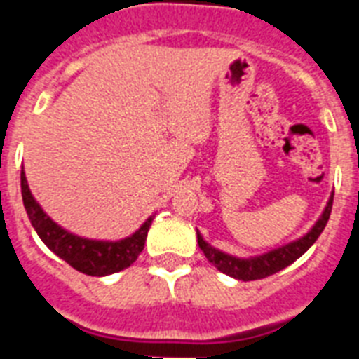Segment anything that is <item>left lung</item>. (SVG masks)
Instances as JSON below:
<instances>
[{
    "mask_svg": "<svg viewBox=\"0 0 359 359\" xmlns=\"http://www.w3.org/2000/svg\"><path fill=\"white\" fill-rule=\"evenodd\" d=\"M332 203H334V196L330 197L328 205L324 208L320 219L313 225V229L306 236H302L296 242H290V244L283 245V248L270 251V253H264V255L251 257V259H238V257L227 255L224 251L216 250L210 244H207L203 240V236L199 235V231H197V244H199V248H201L208 261L212 262L219 272L227 273L231 278L242 279V281H255V279L268 278V276H272V273L279 272V270H283L289 264H292L296 259H300L315 244V240L320 236V233H323L326 224H328L330 212H332Z\"/></svg>",
    "mask_w": 359,
    "mask_h": 359,
    "instance_id": "obj_1",
    "label": "left lung"
}]
</instances>
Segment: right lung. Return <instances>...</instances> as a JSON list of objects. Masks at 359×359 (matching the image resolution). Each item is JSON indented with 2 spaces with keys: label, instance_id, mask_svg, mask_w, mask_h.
Returning a JSON list of instances; mask_svg holds the SVG:
<instances>
[{
  "label": "right lung",
  "instance_id": "add662e5",
  "mask_svg": "<svg viewBox=\"0 0 359 359\" xmlns=\"http://www.w3.org/2000/svg\"><path fill=\"white\" fill-rule=\"evenodd\" d=\"M22 182V199L31 219V225L35 227L36 235L65 262L76 268L78 272L87 276H108V273L121 272L128 268L137 259L143 248H145L147 233L152 224L149 218L134 235L119 242H100V240H87L80 236L70 235L69 231L61 229L57 224H53L48 218L44 210L39 207V203L33 199L25 180L24 169L20 175Z\"/></svg>",
  "mask_w": 359,
  "mask_h": 359
}]
</instances>
